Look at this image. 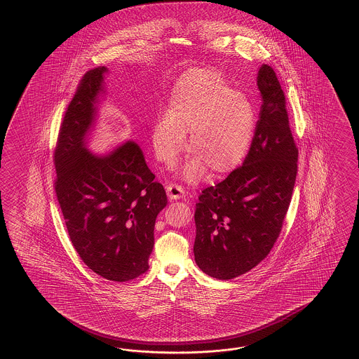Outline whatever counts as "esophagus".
Segmentation results:
<instances>
[{
    "instance_id": "obj_1",
    "label": "esophagus",
    "mask_w": 359,
    "mask_h": 359,
    "mask_svg": "<svg viewBox=\"0 0 359 359\" xmlns=\"http://www.w3.org/2000/svg\"><path fill=\"white\" fill-rule=\"evenodd\" d=\"M165 189H167V195L170 197V200H179V198L184 197V189L182 185L170 183L165 187Z\"/></svg>"
}]
</instances>
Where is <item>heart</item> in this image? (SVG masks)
<instances>
[{
	"instance_id": "obj_1",
	"label": "heart",
	"mask_w": 359,
	"mask_h": 359,
	"mask_svg": "<svg viewBox=\"0 0 359 359\" xmlns=\"http://www.w3.org/2000/svg\"><path fill=\"white\" fill-rule=\"evenodd\" d=\"M257 128L250 100L212 71H192L176 83L168 109L152 126L156 158L171 163L187 146L194 152L180 174L197 182L207 167L213 175L236 170L250 150Z\"/></svg>"
}]
</instances>
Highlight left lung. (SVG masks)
<instances>
[{
    "instance_id": "8db88e82",
    "label": "left lung",
    "mask_w": 359,
    "mask_h": 359,
    "mask_svg": "<svg viewBox=\"0 0 359 359\" xmlns=\"http://www.w3.org/2000/svg\"><path fill=\"white\" fill-rule=\"evenodd\" d=\"M262 107L243 164L208 187L196 204L197 266L219 280L250 271L280 234L297 174L299 150L290 129L285 97L270 65L259 68Z\"/></svg>"
}]
</instances>
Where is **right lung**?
<instances>
[{
    "label": "right lung",
    "instance_id": "add662e5",
    "mask_svg": "<svg viewBox=\"0 0 359 359\" xmlns=\"http://www.w3.org/2000/svg\"><path fill=\"white\" fill-rule=\"evenodd\" d=\"M107 67L80 80L55 147V192L71 242L88 267L113 282L149 270L158 213L167 205L141 147L128 141L108 155L88 151Z\"/></svg>",
    "mask_w": 359,
    "mask_h": 359
}]
</instances>
